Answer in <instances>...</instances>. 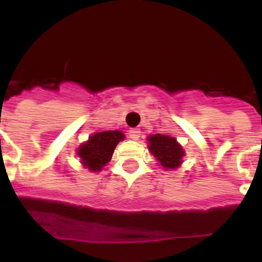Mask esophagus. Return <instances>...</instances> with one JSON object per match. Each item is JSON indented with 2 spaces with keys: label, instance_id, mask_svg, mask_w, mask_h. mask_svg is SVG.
<instances>
[{
  "label": "esophagus",
  "instance_id": "34e87169",
  "mask_svg": "<svg viewBox=\"0 0 262 262\" xmlns=\"http://www.w3.org/2000/svg\"><path fill=\"white\" fill-rule=\"evenodd\" d=\"M128 136L129 139H133V140H138V139L140 138V131L136 128H131L128 131Z\"/></svg>",
  "mask_w": 262,
  "mask_h": 262
}]
</instances>
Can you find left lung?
<instances>
[{"mask_svg": "<svg viewBox=\"0 0 262 262\" xmlns=\"http://www.w3.org/2000/svg\"><path fill=\"white\" fill-rule=\"evenodd\" d=\"M148 149L164 169H177L182 164L184 150L175 138L156 134L148 136Z\"/></svg>", "mask_w": 262, "mask_h": 262, "instance_id": "8db88e82", "label": "left lung"}]
</instances>
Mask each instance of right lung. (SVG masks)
Wrapping results in <instances>:
<instances>
[{
	"label": "right lung",
	"mask_w": 262,
	"mask_h": 262,
	"mask_svg": "<svg viewBox=\"0 0 262 262\" xmlns=\"http://www.w3.org/2000/svg\"><path fill=\"white\" fill-rule=\"evenodd\" d=\"M123 139L124 134L119 129L93 134L78 148L80 162L91 171H100L112 160L117 144Z\"/></svg>",
	"instance_id": "obj_1"
}]
</instances>
